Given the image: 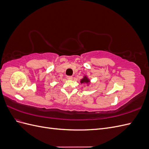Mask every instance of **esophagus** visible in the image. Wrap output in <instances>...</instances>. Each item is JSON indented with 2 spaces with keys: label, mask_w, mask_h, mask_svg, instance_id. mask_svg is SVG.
I'll return each mask as SVG.
<instances>
[{
  "label": "esophagus",
  "mask_w": 149,
  "mask_h": 149,
  "mask_svg": "<svg viewBox=\"0 0 149 149\" xmlns=\"http://www.w3.org/2000/svg\"><path fill=\"white\" fill-rule=\"evenodd\" d=\"M66 78H67V79H68V80L73 79V77H72V76H68L67 77H66Z\"/></svg>",
  "instance_id": "obj_1"
}]
</instances>
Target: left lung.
I'll use <instances>...</instances> for the list:
<instances>
[{
	"mask_svg": "<svg viewBox=\"0 0 149 149\" xmlns=\"http://www.w3.org/2000/svg\"><path fill=\"white\" fill-rule=\"evenodd\" d=\"M80 83H81V84H87L88 85H89V83H90V80H89V79L88 78L87 76L84 75V76H83V78H82L81 79Z\"/></svg>",
	"mask_w": 149,
	"mask_h": 149,
	"instance_id": "8db88e82",
	"label": "left lung"
}]
</instances>
